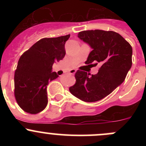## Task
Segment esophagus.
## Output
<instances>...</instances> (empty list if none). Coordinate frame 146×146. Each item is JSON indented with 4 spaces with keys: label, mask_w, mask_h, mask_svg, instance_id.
<instances>
[{
    "label": "esophagus",
    "mask_w": 146,
    "mask_h": 146,
    "mask_svg": "<svg viewBox=\"0 0 146 146\" xmlns=\"http://www.w3.org/2000/svg\"><path fill=\"white\" fill-rule=\"evenodd\" d=\"M76 70H75V69H72V70H70V71H69V73L73 75V74H75V73H76Z\"/></svg>",
    "instance_id": "1"
}]
</instances>
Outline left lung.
I'll list each match as a JSON object with an SVG mask.
<instances>
[{"label": "left lung", "instance_id": "1", "mask_svg": "<svg viewBox=\"0 0 146 146\" xmlns=\"http://www.w3.org/2000/svg\"><path fill=\"white\" fill-rule=\"evenodd\" d=\"M78 36L92 48L86 64L97 61L102 66L98 73L92 76L78 70L75 74L76 83L69 90L84 102L100 100L124 81L132 66V47L123 36L113 31H82Z\"/></svg>", "mask_w": 146, "mask_h": 146}]
</instances>
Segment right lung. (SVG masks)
<instances>
[{
	"label": "right lung",
	"instance_id": "add662e5",
	"mask_svg": "<svg viewBox=\"0 0 146 146\" xmlns=\"http://www.w3.org/2000/svg\"><path fill=\"white\" fill-rule=\"evenodd\" d=\"M70 36L43 38L20 56L15 72L14 95L25 112L36 114L46 107V85L58 77L51 71L52 66L64 58L65 44Z\"/></svg>",
	"mask_w": 146,
	"mask_h": 146
}]
</instances>
